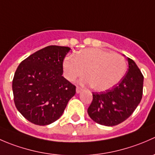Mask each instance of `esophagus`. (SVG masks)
I'll return each instance as SVG.
<instances>
[{
	"instance_id": "1",
	"label": "esophagus",
	"mask_w": 155,
	"mask_h": 155,
	"mask_svg": "<svg viewBox=\"0 0 155 155\" xmlns=\"http://www.w3.org/2000/svg\"><path fill=\"white\" fill-rule=\"evenodd\" d=\"M76 93H77V94H79V93H80L81 91H82V89L81 88V87H76Z\"/></svg>"
}]
</instances>
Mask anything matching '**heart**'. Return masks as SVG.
I'll return each instance as SVG.
<instances>
[{
  "label": "heart",
  "instance_id": "b5f03b06",
  "mask_svg": "<svg viewBox=\"0 0 155 155\" xmlns=\"http://www.w3.org/2000/svg\"><path fill=\"white\" fill-rule=\"evenodd\" d=\"M65 78L73 82L85 74L82 80L91 84L97 91H105L118 85L125 75L127 63L124 57L106 50L87 48L76 54L68 55L63 61Z\"/></svg>",
  "mask_w": 155,
  "mask_h": 155
}]
</instances>
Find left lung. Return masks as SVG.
<instances>
[{
    "label": "left lung",
    "instance_id": "obj_1",
    "mask_svg": "<svg viewBox=\"0 0 155 155\" xmlns=\"http://www.w3.org/2000/svg\"><path fill=\"white\" fill-rule=\"evenodd\" d=\"M127 62L128 71L118 85L106 91L93 93L87 113L97 124L110 127L123 122L141 101L144 77L132 59L127 58Z\"/></svg>",
    "mask_w": 155,
    "mask_h": 155
}]
</instances>
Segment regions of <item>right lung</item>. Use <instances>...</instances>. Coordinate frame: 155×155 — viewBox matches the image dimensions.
Masks as SVG:
<instances>
[{
  "instance_id": "obj_1",
  "label": "right lung",
  "mask_w": 155,
  "mask_h": 155,
  "mask_svg": "<svg viewBox=\"0 0 155 155\" xmlns=\"http://www.w3.org/2000/svg\"><path fill=\"white\" fill-rule=\"evenodd\" d=\"M70 48L45 47L21 62L12 80L14 103L30 122L48 125L58 119L76 86L63 74V61Z\"/></svg>"
}]
</instances>
